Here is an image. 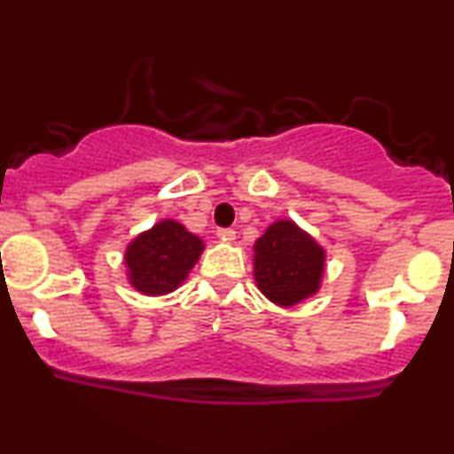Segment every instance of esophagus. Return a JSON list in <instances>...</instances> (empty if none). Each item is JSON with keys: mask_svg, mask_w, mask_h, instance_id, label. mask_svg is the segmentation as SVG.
<instances>
[{"mask_svg": "<svg viewBox=\"0 0 454 454\" xmlns=\"http://www.w3.org/2000/svg\"><path fill=\"white\" fill-rule=\"evenodd\" d=\"M217 237H220L222 241H228V243H232L234 239H237V232H234L232 228H220V231H217Z\"/></svg>", "mask_w": 454, "mask_h": 454, "instance_id": "1", "label": "esophagus"}]
</instances>
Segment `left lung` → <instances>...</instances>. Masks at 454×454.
Returning <instances> with one entry per match:
<instances>
[{
	"label": "left lung",
	"instance_id": "8db88e82",
	"mask_svg": "<svg viewBox=\"0 0 454 454\" xmlns=\"http://www.w3.org/2000/svg\"><path fill=\"white\" fill-rule=\"evenodd\" d=\"M325 249L293 220L270 223L254 245V278L270 303L294 307L320 290Z\"/></svg>",
	"mask_w": 454,
	"mask_h": 454
}]
</instances>
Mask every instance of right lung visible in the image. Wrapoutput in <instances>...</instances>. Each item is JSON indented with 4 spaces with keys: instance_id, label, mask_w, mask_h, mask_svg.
I'll return each mask as SVG.
<instances>
[{
    "instance_id": "add662e5",
    "label": "right lung",
    "mask_w": 454,
    "mask_h": 454,
    "mask_svg": "<svg viewBox=\"0 0 454 454\" xmlns=\"http://www.w3.org/2000/svg\"><path fill=\"white\" fill-rule=\"evenodd\" d=\"M202 249V239L187 232L184 223L161 220L128 245L126 267L129 284L147 296L173 293L194 269Z\"/></svg>"
}]
</instances>
